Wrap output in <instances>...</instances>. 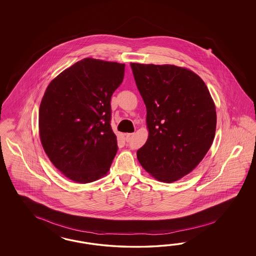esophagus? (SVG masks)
Instances as JSON below:
<instances>
[{
    "label": "esophagus",
    "mask_w": 256,
    "mask_h": 256,
    "mask_svg": "<svg viewBox=\"0 0 256 256\" xmlns=\"http://www.w3.org/2000/svg\"><path fill=\"white\" fill-rule=\"evenodd\" d=\"M133 136H134V133H126V140L130 142L132 138H133Z\"/></svg>",
    "instance_id": "34e87169"
}]
</instances>
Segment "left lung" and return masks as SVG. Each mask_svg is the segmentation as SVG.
<instances>
[{"mask_svg": "<svg viewBox=\"0 0 256 256\" xmlns=\"http://www.w3.org/2000/svg\"><path fill=\"white\" fill-rule=\"evenodd\" d=\"M146 107L149 135L137 151L144 170L166 183L182 178L201 162L217 124L214 101L201 78L172 64H130Z\"/></svg>", "mask_w": 256, "mask_h": 256, "instance_id": "8db88e82", "label": "left lung"}]
</instances>
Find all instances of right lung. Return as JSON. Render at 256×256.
I'll return each instance as SVG.
<instances>
[{
    "instance_id": "add662e5",
    "label": "right lung",
    "mask_w": 256,
    "mask_h": 256,
    "mask_svg": "<svg viewBox=\"0 0 256 256\" xmlns=\"http://www.w3.org/2000/svg\"><path fill=\"white\" fill-rule=\"evenodd\" d=\"M124 73V64L84 58L46 87L39 108L40 140L52 163L74 182L101 178L116 155L110 98Z\"/></svg>"
}]
</instances>
